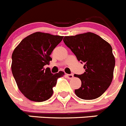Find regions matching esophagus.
<instances>
[{"label": "esophagus", "mask_w": 126, "mask_h": 126, "mask_svg": "<svg viewBox=\"0 0 126 126\" xmlns=\"http://www.w3.org/2000/svg\"><path fill=\"white\" fill-rule=\"evenodd\" d=\"M66 76L67 77V78L68 79H71L73 77V74H66Z\"/></svg>", "instance_id": "34e87169"}]
</instances>
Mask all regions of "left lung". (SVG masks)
I'll return each mask as SVG.
<instances>
[{
  "mask_svg": "<svg viewBox=\"0 0 126 126\" xmlns=\"http://www.w3.org/2000/svg\"><path fill=\"white\" fill-rule=\"evenodd\" d=\"M63 42L80 63L85 71L74 76L81 85L75 93L81 99L93 100L101 96L112 81L115 58L109 43L92 32L64 36Z\"/></svg>",
  "mask_w": 126,
  "mask_h": 126,
  "instance_id": "8db88e82",
  "label": "left lung"
}]
</instances>
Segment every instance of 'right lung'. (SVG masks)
<instances>
[{"mask_svg": "<svg viewBox=\"0 0 126 126\" xmlns=\"http://www.w3.org/2000/svg\"><path fill=\"white\" fill-rule=\"evenodd\" d=\"M63 36L36 32L22 39L12 55V75L19 90L25 97L34 102H43L53 94V88L63 71L53 75L44 66L52 60L53 49Z\"/></svg>", "mask_w": 126, "mask_h": 126, "instance_id": "add662e5", "label": "right lung"}]
</instances>
